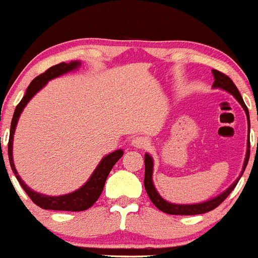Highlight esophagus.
<instances>
[{
    "instance_id": "obj_1",
    "label": "esophagus",
    "mask_w": 258,
    "mask_h": 258,
    "mask_svg": "<svg viewBox=\"0 0 258 258\" xmlns=\"http://www.w3.org/2000/svg\"><path fill=\"white\" fill-rule=\"evenodd\" d=\"M132 144L136 148H139V149H142V148H147L148 144H149V143H148V139L146 137L137 136V137H135L132 139Z\"/></svg>"
}]
</instances>
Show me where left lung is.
Instances as JSON below:
<instances>
[{
    "label": "left lung",
    "instance_id": "left-lung-1",
    "mask_svg": "<svg viewBox=\"0 0 258 258\" xmlns=\"http://www.w3.org/2000/svg\"><path fill=\"white\" fill-rule=\"evenodd\" d=\"M212 74H214L215 78V82H214V87L215 88H222V90L229 92L230 94H233L234 98L238 100L240 103L242 108H244L245 112H246L247 116V121H248V126H250V117H248V109L247 106L245 105L244 100H242L241 94L239 93L238 88L236 86L234 85V82L230 80V78H228L227 75H224L223 73L218 72V70H212ZM248 131H250V127H248ZM250 141L247 143V152H246V158H245V162H244V167H242V172L245 171V167H246L247 162H248V158H250ZM144 164H146V176H144V188H146L148 197L150 198L152 203L155 205L160 211L165 212V214L168 215H200V214H206V212L211 211L217 207L220 204H222L224 201V199L233 191V189L235 188V185L238 184L239 177L235 182L233 183L227 190H224L223 193L218 195V197L214 198V199L205 201V203L201 204H191V205H179V204H171L166 201L165 199H162L160 197V194L156 191L155 186L153 184V159L149 154H146L144 155ZM241 172V174H242Z\"/></svg>",
    "mask_w": 258,
    "mask_h": 258
}]
</instances>
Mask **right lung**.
Listing matches in <instances>:
<instances>
[{
  "label": "right lung",
  "instance_id": "obj_1",
  "mask_svg": "<svg viewBox=\"0 0 258 258\" xmlns=\"http://www.w3.org/2000/svg\"><path fill=\"white\" fill-rule=\"evenodd\" d=\"M81 65L80 61H70V63H59L57 65H53L48 70H46L43 74L38 75L31 81L29 87L26 88L25 96L20 100L19 104L17 105L16 110H14L13 119L11 122V133H10V141H8V159H10V164L12 167V171L16 174L18 182L20 183L22 188L24 189L25 193L29 195V198L32 200V203L36 204L41 209L44 210H57V211H85V210L90 209V207L98 200V198L102 194L103 188H104L106 177H108L109 172L111 171L112 166L119 161L121 156H122L123 152L121 149L115 150L114 153H110L109 155L104 156L99 165L97 166L94 172L92 173L90 179L85 183L81 188L78 190L73 191V193L59 195V197H48V195L40 194L37 191H34L32 189L29 188L28 185L23 182L22 178L18 174L16 166L13 162V136L14 131H16V126L19 119L20 114H22L23 109L28 104L35 94L37 93L41 88L43 87L49 80L58 78V76L63 75L73 70L78 69Z\"/></svg>",
  "mask_w": 258,
  "mask_h": 258
}]
</instances>
